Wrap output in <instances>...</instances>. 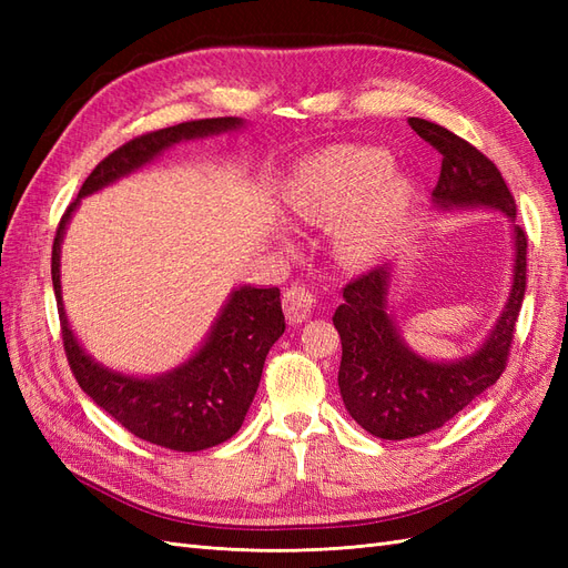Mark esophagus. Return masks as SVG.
<instances>
[{"label": "esophagus", "mask_w": 568, "mask_h": 568, "mask_svg": "<svg viewBox=\"0 0 568 568\" xmlns=\"http://www.w3.org/2000/svg\"><path fill=\"white\" fill-rule=\"evenodd\" d=\"M315 307V294L305 284H291L284 291V313L288 322H305Z\"/></svg>", "instance_id": "1"}]
</instances>
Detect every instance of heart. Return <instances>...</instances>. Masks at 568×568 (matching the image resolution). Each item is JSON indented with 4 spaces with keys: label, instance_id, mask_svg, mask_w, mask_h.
<instances>
[{
    "label": "heart",
    "instance_id": "1",
    "mask_svg": "<svg viewBox=\"0 0 568 568\" xmlns=\"http://www.w3.org/2000/svg\"><path fill=\"white\" fill-rule=\"evenodd\" d=\"M388 153L369 146H336L305 165L298 203L313 220H336L363 202L341 230V248L365 257L409 199V182L388 173Z\"/></svg>",
    "mask_w": 568,
    "mask_h": 568
}]
</instances>
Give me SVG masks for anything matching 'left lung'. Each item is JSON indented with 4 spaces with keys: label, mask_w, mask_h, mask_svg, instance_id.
<instances>
[{
    "label": "left lung",
    "mask_w": 568,
    "mask_h": 568,
    "mask_svg": "<svg viewBox=\"0 0 568 568\" xmlns=\"http://www.w3.org/2000/svg\"><path fill=\"white\" fill-rule=\"evenodd\" d=\"M409 125L440 156V178L434 189L436 209H493L517 217L507 182L497 165L462 136L432 120L409 118ZM514 277L505 311L476 353L455 363H432L412 353L388 315L390 267H374L343 288L334 313L341 336L338 388L351 417L376 438L403 440L440 428L507 367L509 348L526 291L524 227H514Z\"/></svg>",
    "instance_id": "8db88e82"
}]
</instances>
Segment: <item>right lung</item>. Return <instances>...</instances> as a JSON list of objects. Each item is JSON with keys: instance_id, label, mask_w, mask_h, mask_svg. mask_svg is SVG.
<instances>
[{"instance_id": "add662e5", "label": "right lung", "mask_w": 568, "mask_h": 568, "mask_svg": "<svg viewBox=\"0 0 568 568\" xmlns=\"http://www.w3.org/2000/svg\"><path fill=\"white\" fill-rule=\"evenodd\" d=\"M242 125V118L230 115L186 120L173 128L140 134L118 146L80 186L78 199L68 205L59 222L54 248H51V282L59 305L61 338L80 388L136 438L180 453L213 448L242 428L261 384L265 357L286 326L280 288L239 286L196 355L163 376L136 379L94 363L68 326L59 272L61 239L82 196L134 173L182 140L230 132Z\"/></svg>"}]
</instances>
